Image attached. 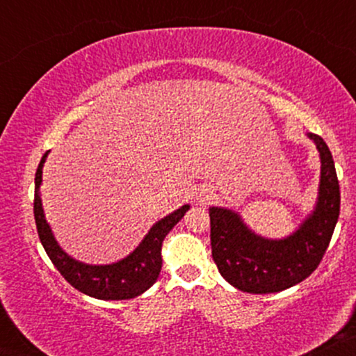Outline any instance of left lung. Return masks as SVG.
<instances>
[{"label": "left lung", "mask_w": 356, "mask_h": 356, "mask_svg": "<svg viewBox=\"0 0 356 356\" xmlns=\"http://www.w3.org/2000/svg\"><path fill=\"white\" fill-rule=\"evenodd\" d=\"M320 150L321 182L316 209L295 234L281 241L256 236L238 214L211 207L212 259L234 288L254 295L283 291L306 280L321 263L340 216V184L328 145L309 134Z\"/></svg>", "instance_id": "left-lung-1"}]
</instances>
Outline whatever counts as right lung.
<instances>
[{"label":"right lung","instance_id":"add662e5","mask_svg":"<svg viewBox=\"0 0 356 356\" xmlns=\"http://www.w3.org/2000/svg\"><path fill=\"white\" fill-rule=\"evenodd\" d=\"M47 155L48 152L42 157L35 174L33 212L36 231L51 263L73 288L88 296L99 298V300H130V298L142 295L157 281L159 273H161L162 241L189 211V206H182L181 209L159 220L142 241L140 246L125 259L115 264H108V266H88V264L72 259L61 251L53 238L50 226L44 220L42 199H40V184H42V169Z\"/></svg>","mask_w":356,"mask_h":356}]
</instances>
